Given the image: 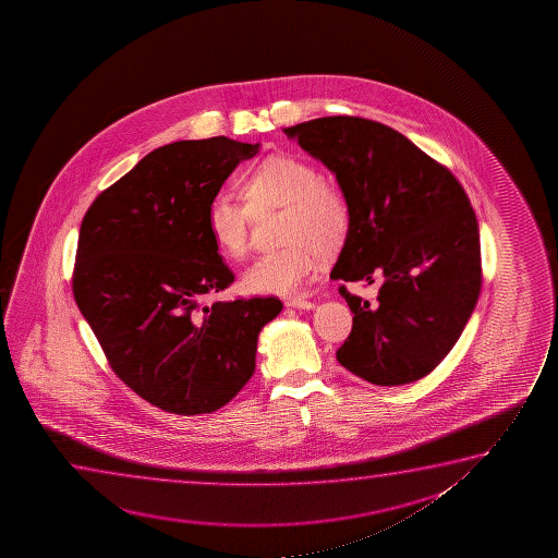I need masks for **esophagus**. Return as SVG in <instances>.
Wrapping results in <instances>:
<instances>
[{
    "mask_svg": "<svg viewBox=\"0 0 558 558\" xmlns=\"http://www.w3.org/2000/svg\"><path fill=\"white\" fill-rule=\"evenodd\" d=\"M286 306H291V308H303V311H311L314 308L313 301H306V299H288L286 301Z\"/></svg>",
    "mask_w": 558,
    "mask_h": 558,
    "instance_id": "34e87169",
    "label": "esophagus"
}]
</instances>
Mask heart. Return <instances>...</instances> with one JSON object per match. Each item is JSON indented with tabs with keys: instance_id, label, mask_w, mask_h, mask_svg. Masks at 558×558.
Here are the masks:
<instances>
[{
	"instance_id": "heart-1",
	"label": "heart",
	"mask_w": 558,
	"mask_h": 558,
	"mask_svg": "<svg viewBox=\"0 0 558 558\" xmlns=\"http://www.w3.org/2000/svg\"><path fill=\"white\" fill-rule=\"evenodd\" d=\"M245 207L229 194L209 199L206 229L217 252L232 260L247 253L250 214L282 209V247L268 252L245 268L242 286L250 293L295 295L313 275L318 253L329 257L341 250L351 225L343 191L308 161L291 154H272L240 179Z\"/></svg>"
}]
</instances>
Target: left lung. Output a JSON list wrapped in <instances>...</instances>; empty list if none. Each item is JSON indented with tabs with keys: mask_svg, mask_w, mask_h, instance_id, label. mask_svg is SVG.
<instances>
[{
	"mask_svg": "<svg viewBox=\"0 0 558 558\" xmlns=\"http://www.w3.org/2000/svg\"><path fill=\"white\" fill-rule=\"evenodd\" d=\"M283 133L336 175L349 204L331 278H383L374 301L339 288L354 314L339 364L381 387L417 381L458 343L481 293L478 222L463 186L402 133L366 118H316Z\"/></svg>",
	"mask_w": 558,
	"mask_h": 558,
	"instance_id": "1",
	"label": "left lung"
}]
</instances>
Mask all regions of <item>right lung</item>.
I'll use <instances>...</instances> for the list:
<instances>
[{"instance_id":"1","label":"right lung","mask_w":558,"mask_h":558,"mask_svg":"<svg viewBox=\"0 0 558 558\" xmlns=\"http://www.w3.org/2000/svg\"><path fill=\"white\" fill-rule=\"evenodd\" d=\"M259 143L177 141L146 154L100 192L77 238L72 291L108 364L163 412L211 413L255 372L276 298L199 301L234 275L206 229L209 199Z\"/></svg>"}]
</instances>
